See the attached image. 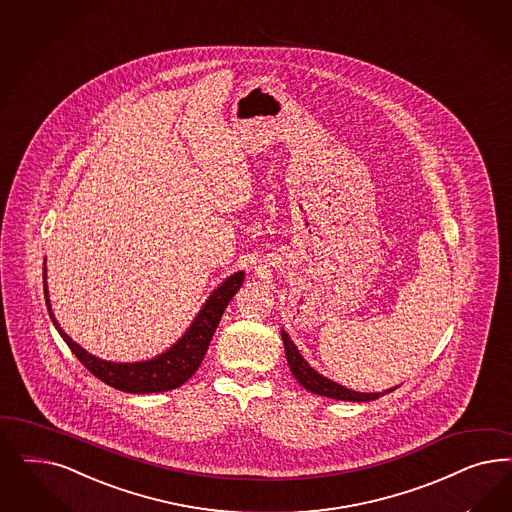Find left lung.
<instances>
[{
  "label": "left lung",
  "mask_w": 512,
  "mask_h": 512,
  "mask_svg": "<svg viewBox=\"0 0 512 512\" xmlns=\"http://www.w3.org/2000/svg\"><path fill=\"white\" fill-rule=\"evenodd\" d=\"M282 343H284V352H286V360L290 365V371L294 375V379L309 392L318 394V396L331 397V399H341V401H373V399H379L380 396H386L390 392H394L397 386L394 388H388V390H382V392H356V390H350L341 386L339 382L328 379L324 375H320L316 369H313L309 362L301 356V352L297 350L294 341L290 339V335L286 331L281 330Z\"/></svg>",
  "instance_id": "obj_1"
}]
</instances>
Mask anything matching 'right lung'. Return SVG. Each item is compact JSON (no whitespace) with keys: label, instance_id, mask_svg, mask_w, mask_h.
I'll list each match as a JSON object with an SVG mask.
<instances>
[{"label":"right lung","instance_id":"1","mask_svg":"<svg viewBox=\"0 0 512 512\" xmlns=\"http://www.w3.org/2000/svg\"><path fill=\"white\" fill-rule=\"evenodd\" d=\"M245 281V271H237L216 286L211 296L205 299L196 318L186 328L181 337L171 347L156 354L150 360L141 362H109L101 360L98 356L86 352L81 345H77L66 331L60 328L56 316L52 313L50 305L49 286H47V262L43 267V288H45V301L49 309L50 320L54 328L62 335L67 347L79 358V362L105 384L113 386L120 392L128 394H154V392H167L179 388L186 380L198 371L199 363L203 362L209 343L215 335L218 322L226 311L231 297L237 294L241 284Z\"/></svg>","mask_w":512,"mask_h":512}]
</instances>
